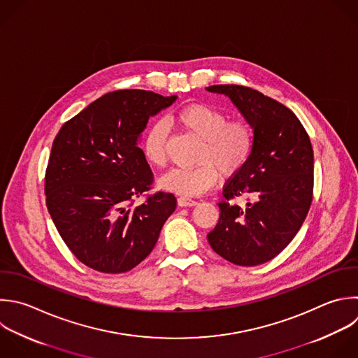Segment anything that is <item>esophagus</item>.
Returning a JSON list of instances; mask_svg holds the SVG:
<instances>
[{
    "mask_svg": "<svg viewBox=\"0 0 358 358\" xmlns=\"http://www.w3.org/2000/svg\"><path fill=\"white\" fill-rule=\"evenodd\" d=\"M178 204H179L180 207H192V206H196V204H197V201H196V200H193V199H189V197L180 196V197L178 199Z\"/></svg>",
    "mask_w": 358,
    "mask_h": 358,
    "instance_id": "obj_1",
    "label": "esophagus"
}]
</instances>
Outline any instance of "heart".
<instances>
[{"label": "heart", "instance_id": "heart-1", "mask_svg": "<svg viewBox=\"0 0 358 358\" xmlns=\"http://www.w3.org/2000/svg\"><path fill=\"white\" fill-rule=\"evenodd\" d=\"M175 122L186 133L203 141L197 155V166L176 168L159 179L165 190L182 196H200L224 176L236 175L250 159L255 148V129L246 117L229 116L207 103H192L179 109ZM168 127L164 122L152 123L141 143L145 161L154 168L166 165Z\"/></svg>", "mask_w": 358, "mask_h": 358}]
</instances>
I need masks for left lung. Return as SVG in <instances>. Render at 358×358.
<instances>
[{"label": "left lung", "instance_id": "obj_1", "mask_svg": "<svg viewBox=\"0 0 358 358\" xmlns=\"http://www.w3.org/2000/svg\"><path fill=\"white\" fill-rule=\"evenodd\" d=\"M255 129L249 162L225 183L220 220L207 238L225 260L257 266L275 257L299 231L312 203L313 151L298 117L282 103L243 85H213ZM246 196V205L234 203Z\"/></svg>", "mask_w": 358, "mask_h": 358}]
</instances>
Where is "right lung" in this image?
Wrapping results in <instances>:
<instances>
[{"label": "right lung", "mask_w": 358, "mask_h": 358, "mask_svg": "<svg viewBox=\"0 0 358 358\" xmlns=\"http://www.w3.org/2000/svg\"><path fill=\"white\" fill-rule=\"evenodd\" d=\"M176 96L109 92L57 133L45 176L46 206L73 255L108 274L131 270L154 249L176 208L172 193L150 192L154 173L137 141L150 116ZM144 195L140 206L134 200Z\"/></svg>", "instance_id": "obj_1"}]
</instances>
